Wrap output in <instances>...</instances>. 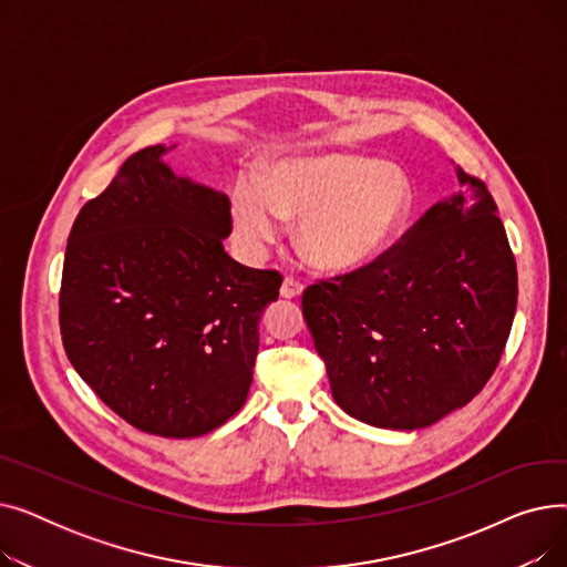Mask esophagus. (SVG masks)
Instances as JSON below:
<instances>
[{
    "label": "esophagus",
    "mask_w": 567,
    "mask_h": 567,
    "mask_svg": "<svg viewBox=\"0 0 567 567\" xmlns=\"http://www.w3.org/2000/svg\"><path fill=\"white\" fill-rule=\"evenodd\" d=\"M301 293H303V285L301 282H296L293 278H285V282L280 287L282 299H299Z\"/></svg>",
    "instance_id": "34e87169"
}]
</instances>
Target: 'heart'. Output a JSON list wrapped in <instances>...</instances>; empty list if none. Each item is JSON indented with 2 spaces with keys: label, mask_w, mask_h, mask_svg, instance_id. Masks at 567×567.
<instances>
[{
  "label": "heart",
  "mask_w": 567,
  "mask_h": 567,
  "mask_svg": "<svg viewBox=\"0 0 567 567\" xmlns=\"http://www.w3.org/2000/svg\"><path fill=\"white\" fill-rule=\"evenodd\" d=\"M413 204V182L400 163L329 152L282 158L261 184L238 178L229 220L248 259H259L276 241L282 220H299L296 244L310 264L353 274L398 241Z\"/></svg>",
  "instance_id": "heart-1"
}]
</instances>
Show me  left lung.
<instances>
[{
  "instance_id": "8db88e82",
  "label": "left lung",
  "mask_w": 567,
  "mask_h": 567,
  "mask_svg": "<svg viewBox=\"0 0 567 567\" xmlns=\"http://www.w3.org/2000/svg\"><path fill=\"white\" fill-rule=\"evenodd\" d=\"M404 244L303 293L336 404L383 430H423L478 393L517 308V266L494 197L457 169Z\"/></svg>"
}]
</instances>
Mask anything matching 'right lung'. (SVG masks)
I'll use <instances>...</instances> for the list:
<instances>
[{"instance_id":"add662e5","label":"right lung","mask_w":567,"mask_h":567,"mask_svg":"<svg viewBox=\"0 0 567 567\" xmlns=\"http://www.w3.org/2000/svg\"><path fill=\"white\" fill-rule=\"evenodd\" d=\"M146 146L73 223L59 323L71 365L133 427L193 439L244 406L282 278L234 261L229 197Z\"/></svg>"}]
</instances>
